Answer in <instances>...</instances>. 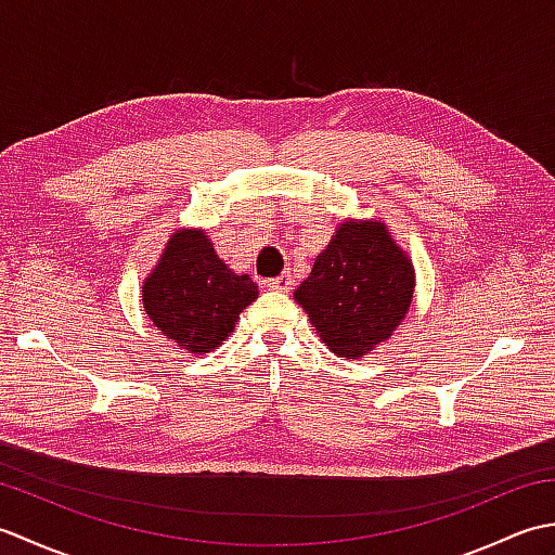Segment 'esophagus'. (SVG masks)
Segmentation results:
<instances>
[{
    "label": "esophagus",
    "instance_id": "esophagus-1",
    "mask_svg": "<svg viewBox=\"0 0 555 555\" xmlns=\"http://www.w3.org/2000/svg\"><path fill=\"white\" fill-rule=\"evenodd\" d=\"M291 286H293L291 274H281V276H276V279H269V281H267V288H269V291L288 293V291H291Z\"/></svg>",
    "mask_w": 555,
    "mask_h": 555
}]
</instances>
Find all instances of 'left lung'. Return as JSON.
<instances>
[{"instance_id": "1", "label": "left lung", "mask_w": 555, "mask_h": 555, "mask_svg": "<svg viewBox=\"0 0 555 555\" xmlns=\"http://www.w3.org/2000/svg\"><path fill=\"white\" fill-rule=\"evenodd\" d=\"M415 267L382 219H344L296 291L322 344L360 360L393 336L412 305Z\"/></svg>"}]
</instances>
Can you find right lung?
<instances>
[{
  "label": "right lung",
  "instance_id": "right-lung-1",
  "mask_svg": "<svg viewBox=\"0 0 555 555\" xmlns=\"http://www.w3.org/2000/svg\"><path fill=\"white\" fill-rule=\"evenodd\" d=\"M259 296L247 274L223 264L205 229H176L143 281V310L162 336L191 356L219 348Z\"/></svg>",
  "mask_w": 555,
  "mask_h": 555
}]
</instances>
